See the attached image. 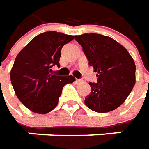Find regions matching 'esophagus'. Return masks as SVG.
<instances>
[{
    "mask_svg": "<svg viewBox=\"0 0 149 149\" xmlns=\"http://www.w3.org/2000/svg\"><path fill=\"white\" fill-rule=\"evenodd\" d=\"M76 81H77V83H81V82H82V79H77L76 80Z\"/></svg>",
    "mask_w": 149,
    "mask_h": 149,
    "instance_id": "34e87169",
    "label": "esophagus"
}]
</instances>
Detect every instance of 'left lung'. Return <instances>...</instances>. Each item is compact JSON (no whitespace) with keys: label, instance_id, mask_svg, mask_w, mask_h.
<instances>
[{"label":"left lung","instance_id":"obj_1","mask_svg":"<svg viewBox=\"0 0 149 149\" xmlns=\"http://www.w3.org/2000/svg\"><path fill=\"white\" fill-rule=\"evenodd\" d=\"M89 65L97 72V82H90L86 105L93 111L116 110L130 95L135 84V63L127 49L110 37L98 33L76 35Z\"/></svg>","mask_w":149,"mask_h":149}]
</instances>
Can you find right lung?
<instances>
[{"mask_svg": "<svg viewBox=\"0 0 149 149\" xmlns=\"http://www.w3.org/2000/svg\"><path fill=\"white\" fill-rule=\"evenodd\" d=\"M74 39L56 31L34 37L17 55L10 81L15 95L24 106L37 114H47L58 103L65 85L75 81L73 76L60 77L51 73L59 65L61 49Z\"/></svg>", "mask_w": 149, "mask_h": 149, "instance_id": "1", "label": "right lung"}]
</instances>
